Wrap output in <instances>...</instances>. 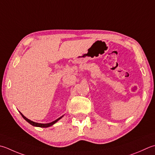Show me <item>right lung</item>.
<instances>
[{"mask_svg":"<svg viewBox=\"0 0 155 155\" xmlns=\"http://www.w3.org/2000/svg\"><path fill=\"white\" fill-rule=\"evenodd\" d=\"M19 113L21 114V116H22V117L24 118V120H25L27 121V122H28V123H29L30 124H31V125H32V126H35V127H40V128H48V127H50V126H52V125H54V124L56 123V122H58V121L59 120L61 119V118L64 116V115H63L62 116L60 117L59 118H58L57 120H54V121H53V122H50V123H47V124H41V123H37V122H33V121L29 120L28 118H27L25 116H24L22 114H21L20 111H19Z\"/></svg>","mask_w":155,"mask_h":155,"instance_id":"right-lung-1","label":"right lung"}]
</instances>
